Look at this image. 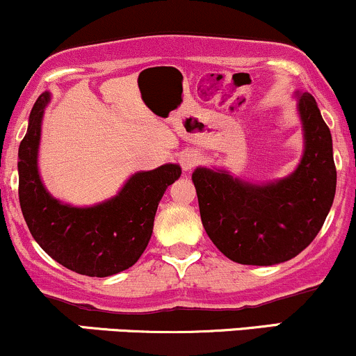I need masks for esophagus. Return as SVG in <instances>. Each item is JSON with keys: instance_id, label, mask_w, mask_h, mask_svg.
<instances>
[{"instance_id": "obj_1", "label": "esophagus", "mask_w": 356, "mask_h": 356, "mask_svg": "<svg viewBox=\"0 0 356 356\" xmlns=\"http://www.w3.org/2000/svg\"><path fill=\"white\" fill-rule=\"evenodd\" d=\"M199 161H201V154L194 149H187L181 154V165L184 170L194 169L199 164Z\"/></svg>"}]
</instances>
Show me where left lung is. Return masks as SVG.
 Masks as SVG:
<instances>
[{"mask_svg": "<svg viewBox=\"0 0 356 356\" xmlns=\"http://www.w3.org/2000/svg\"><path fill=\"white\" fill-rule=\"evenodd\" d=\"M303 155L291 174L249 182L224 169L192 172L202 226L216 248L239 264L273 266L309 246L337 191L333 140L312 93L296 92Z\"/></svg>", "mask_w": 356, "mask_h": 356, "instance_id": "1", "label": "left lung"}]
</instances>
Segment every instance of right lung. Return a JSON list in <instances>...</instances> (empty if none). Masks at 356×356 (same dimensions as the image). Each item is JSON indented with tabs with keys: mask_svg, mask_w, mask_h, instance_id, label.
<instances>
[{
	"mask_svg": "<svg viewBox=\"0 0 356 356\" xmlns=\"http://www.w3.org/2000/svg\"><path fill=\"white\" fill-rule=\"evenodd\" d=\"M48 102L50 92L35 102L18 150L19 206L28 229L48 256L79 275L107 277L125 271L145 251L159 202L167 187L181 177V165L164 164L132 174L118 194L93 206L61 202L47 191L38 170Z\"/></svg>",
	"mask_w": 356,
	"mask_h": 356,
	"instance_id": "1",
	"label": "right lung"
}]
</instances>
